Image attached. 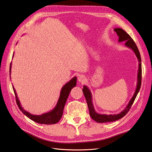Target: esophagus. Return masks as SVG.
Wrapping results in <instances>:
<instances>
[{"label": "esophagus", "mask_w": 152, "mask_h": 152, "mask_svg": "<svg viewBox=\"0 0 152 152\" xmlns=\"http://www.w3.org/2000/svg\"><path fill=\"white\" fill-rule=\"evenodd\" d=\"M78 80H79V82H84L85 80H86V77L84 75H79V77H78Z\"/></svg>", "instance_id": "34e87169"}]
</instances>
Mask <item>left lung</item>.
<instances>
[{
    "label": "left lung",
    "instance_id": "left-lung-1",
    "mask_svg": "<svg viewBox=\"0 0 152 152\" xmlns=\"http://www.w3.org/2000/svg\"><path fill=\"white\" fill-rule=\"evenodd\" d=\"M114 31L116 32L118 37V42H125V45L131 49L134 53L135 54L136 56L138 61V70H137V84H136V88L134 95L129 102L128 104L126 105L122 111H121L118 113H114V114H102L99 113L96 111L93 103V96L90 91L88 88V87L84 85L83 86L84 88L82 89V91L84 94V96L86 99V102L88 106V108L89 110V114L91 117L93 119L94 121L98 123H105V122H114L116 121L118 119H120L124 117L127 114V113L129 111L131 107H132V104L134 103L135 98L138 94L141 84V59L140 53L139 52V50L137 48V45H136L134 40L132 39L131 36L129 35L127 33L124 31L123 29L121 28H114Z\"/></svg>",
    "mask_w": 152,
    "mask_h": 152
}]
</instances>
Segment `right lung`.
<instances>
[{"label":"right lung","instance_id":"right-lung-1","mask_svg":"<svg viewBox=\"0 0 152 152\" xmlns=\"http://www.w3.org/2000/svg\"><path fill=\"white\" fill-rule=\"evenodd\" d=\"M14 54H15V53H13L12 58L14 57ZM11 66H12V63L10 65V74L11 73ZM76 85H77V77H73L72 79H70V81H68L66 84H65L63 86L60 92V94H59V99L58 100V102L56 106L54 107V108L50 110V111L47 113H42V115L31 114L28 112H27L26 110H25L23 108L21 104L20 101L18 97L16 89H15V87H14L13 86H12V88H13L14 92H15L16 103L18 107H19L20 110L24 113V115H25L27 117L30 118L31 121H33L39 124H56L57 122H58L59 121H60V119L63 115V109H64V107H65V105L66 102L68 95L70 94L72 89L73 87H75Z\"/></svg>","mask_w":152,"mask_h":152}]
</instances>
